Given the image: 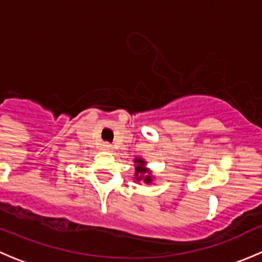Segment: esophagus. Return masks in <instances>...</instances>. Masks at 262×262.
I'll return each instance as SVG.
<instances>
[{
    "mask_svg": "<svg viewBox=\"0 0 262 262\" xmlns=\"http://www.w3.org/2000/svg\"><path fill=\"white\" fill-rule=\"evenodd\" d=\"M102 150H106V152H112L113 150V146L109 143H104L102 144Z\"/></svg>",
    "mask_w": 262,
    "mask_h": 262,
    "instance_id": "34e87169",
    "label": "esophagus"
}]
</instances>
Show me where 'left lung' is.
<instances>
[{"mask_svg": "<svg viewBox=\"0 0 262 262\" xmlns=\"http://www.w3.org/2000/svg\"><path fill=\"white\" fill-rule=\"evenodd\" d=\"M134 180L137 182H144V184L150 185L153 182L152 171L147 167V162L143 158H134Z\"/></svg>", "mask_w": 262, "mask_h": 262, "instance_id": "obj_1", "label": "left lung"}]
</instances>
